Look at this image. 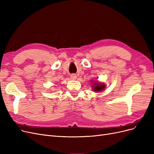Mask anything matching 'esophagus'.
Returning a JSON list of instances; mask_svg holds the SVG:
<instances>
[{
  "mask_svg": "<svg viewBox=\"0 0 154 154\" xmlns=\"http://www.w3.org/2000/svg\"><path fill=\"white\" fill-rule=\"evenodd\" d=\"M71 78L72 79V80H75L77 78V76L76 75V74H72L71 75Z\"/></svg>",
  "mask_w": 154,
  "mask_h": 154,
  "instance_id": "34e87169",
  "label": "esophagus"
}]
</instances>
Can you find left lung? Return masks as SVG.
I'll use <instances>...</instances> for the list:
<instances>
[{"label":"left lung","mask_w":154,"mask_h":154,"mask_svg":"<svg viewBox=\"0 0 154 154\" xmlns=\"http://www.w3.org/2000/svg\"><path fill=\"white\" fill-rule=\"evenodd\" d=\"M91 84H92V90L94 92H101L105 90L106 85L104 83L100 82L97 80H91Z\"/></svg>","instance_id":"left-lung-1"}]
</instances>
